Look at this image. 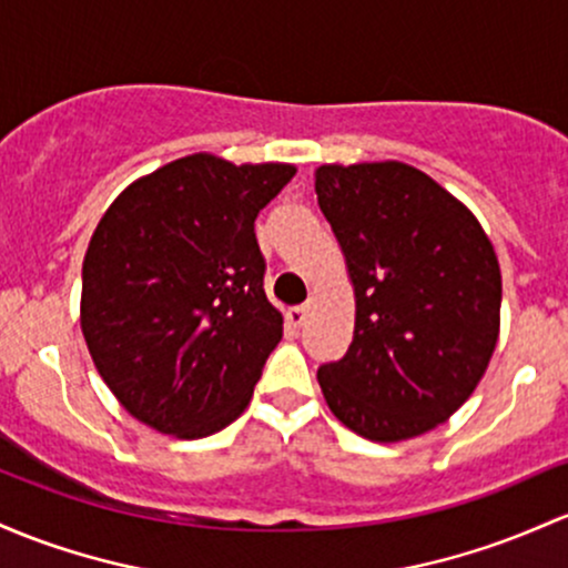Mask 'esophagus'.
I'll list each match as a JSON object with an SVG mask.
<instances>
[{
	"label": "esophagus",
	"mask_w": 568,
	"mask_h": 568,
	"mask_svg": "<svg viewBox=\"0 0 568 568\" xmlns=\"http://www.w3.org/2000/svg\"><path fill=\"white\" fill-rule=\"evenodd\" d=\"M285 321H288L291 328H302L304 321H307V307H291L285 313Z\"/></svg>",
	"instance_id": "34e87169"
}]
</instances>
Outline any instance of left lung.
I'll return each mask as SVG.
<instances>
[{
	"instance_id": "1",
	"label": "left lung",
	"mask_w": 568,
	"mask_h": 568,
	"mask_svg": "<svg viewBox=\"0 0 568 568\" xmlns=\"http://www.w3.org/2000/svg\"><path fill=\"white\" fill-rule=\"evenodd\" d=\"M315 193L355 291L351 347L317 369L328 409L372 442L432 432L496 351L494 245L453 193L402 161L323 164Z\"/></svg>"
}]
</instances>
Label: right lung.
<instances>
[{
  "instance_id": "1",
  "label": "right lung",
  "mask_w": 568,
  "mask_h": 568,
  "mask_svg": "<svg viewBox=\"0 0 568 568\" xmlns=\"http://www.w3.org/2000/svg\"><path fill=\"white\" fill-rule=\"evenodd\" d=\"M294 174L193 153L134 180L99 221L80 328L108 388L145 426L202 439L245 413L283 336L253 223Z\"/></svg>"
}]
</instances>
